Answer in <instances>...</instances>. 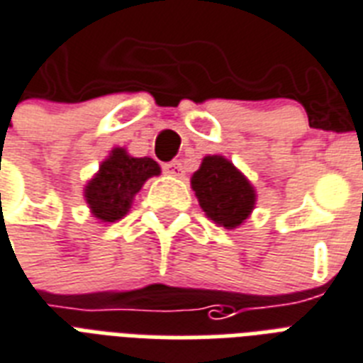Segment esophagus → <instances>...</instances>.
Here are the masks:
<instances>
[{
	"label": "esophagus",
	"instance_id": "obj_1",
	"mask_svg": "<svg viewBox=\"0 0 363 363\" xmlns=\"http://www.w3.org/2000/svg\"><path fill=\"white\" fill-rule=\"evenodd\" d=\"M162 168H164V172L170 174V176H176V178H182V176H184V167H182V162L179 161L167 162Z\"/></svg>",
	"mask_w": 363,
	"mask_h": 363
}]
</instances>
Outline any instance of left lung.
<instances>
[{"label": "left lung", "instance_id": "obj_1", "mask_svg": "<svg viewBox=\"0 0 363 363\" xmlns=\"http://www.w3.org/2000/svg\"><path fill=\"white\" fill-rule=\"evenodd\" d=\"M201 208L216 223L235 229L254 210L255 193L250 182L220 155L204 157L191 178Z\"/></svg>", "mask_w": 363, "mask_h": 363}]
</instances>
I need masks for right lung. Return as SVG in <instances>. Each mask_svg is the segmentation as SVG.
Segmentation results:
<instances>
[{"label": "right lung", "instance_id": "right-lung-1", "mask_svg": "<svg viewBox=\"0 0 363 363\" xmlns=\"http://www.w3.org/2000/svg\"><path fill=\"white\" fill-rule=\"evenodd\" d=\"M161 168L153 159L126 155L125 150L111 151L109 159L102 162L100 172L89 182L85 196L94 218L102 221L121 220L134 199L142 189L143 182L157 176Z\"/></svg>", "mask_w": 363, "mask_h": 363}]
</instances>
